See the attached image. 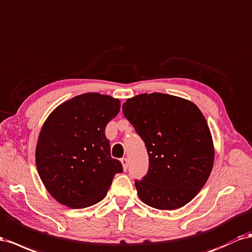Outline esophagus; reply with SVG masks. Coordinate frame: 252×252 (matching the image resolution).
Returning a JSON list of instances; mask_svg holds the SVG:
<instances>
[{"mask_svg": "<svg viewBox=\"0 0 252 252\" xmlns=\"http://www.w3.org/2000/svg\"><path fill=\"white\" fill-rule=\"evenodd\" d=\"M121 162H122V165H123V168L126 171L127 167H128V160L126 158H122Z\"/></svg>", "mask_w": 252, "mask_h": 252, "instance_id": "esophagus-1", "label": "esophagus"}]
</instances>
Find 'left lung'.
I'll return each instance as SVG.
<instances>
[{
    "mask_svg": "<svg viewBox=\"0 0 252 252\" xmlns=\"http://www.w3.org/2000/svg\"><path fill=\"white\" fill-rule=\"evenodd\" d=\"M123 113L144 141L148 172L135 180L140 199L176 210L199 193L213 168L214 146L207 121L192 101L163 93L140 94Z\"/></svg>",
    "mask_w": 252,
    "mask_h": 252,
    "instance_id": "8db88e82",
    "label": "left lung"
}]
</instances>
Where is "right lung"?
<instances>
[{
	"instance_id": "add662e5",
	"label": "right lung",
	"mask_w": 252,
	"mask_h": 252,
	"mask_svg": "<svg viewBox=\"0 0 252 252\" xmlns=\"http://www.w3.org/2000/svg\"><path fill=\"white\" fill-rule=\"evenodd\" d=\"M118 98L77 95L59 105L39 133L36 165L45 189L61 205L83 209L105 198L122 163L111 158L107 124L120 112Z\"/></svg>"
}]
</instances>
